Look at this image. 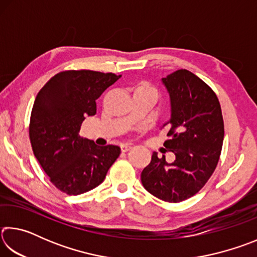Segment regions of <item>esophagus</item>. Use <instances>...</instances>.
I'll list each match as a JSON object with an SVG mask.
<instances>
[{
    "instance_id": "1",
    "label": "esophagus",
    "mask_w": 257,
    "mask_h": 257,
    "mask_svg": "<svg viewBox=\"0 0 257 257\" xmlns=\"http://www.w3.org/2000/svg\"><path fill=\"white\" fill-rule=\"evenodd\" d=\"M121 151L122 152H128L129 150L133 149V145L132 144H121Z\"/></svg>"
}]
</instances>
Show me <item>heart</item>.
<instances>
[{
  "label": "heart",
  "instance_id": "b5f03b06",
  "mask_svg": "<svg viewBox=\"0 0 257 257\" xmlns=\"http://www.w3.org/2000/svg\"><path fill=\"white\" fill-rule=\"evenodd\" d=\"M138 89H146V90H151V92H153L156 94V90L153 88V87L150 86L149 84H142L141 86L138 87Z\"/></svg>",
  "mask_w": 257,
  "mask_h": 257
}]
</instances>
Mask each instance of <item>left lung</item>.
<instances>
[{"mask_svg": "<svg viewBox=\"0 0 257 257\" xmlns=\"http://www.w3.org/2000/svg\"><path fill=\"white\" fill-rule=\"evenodd\" d=\"M161 81L171 111L163 124L171 125L164 146L176 160L168 163L164 155L153 152L141 179L155 197L178 203L198 193L215 170L224 137L223 118L215 93L193 72L180 69Z\"/></svg>", "mask_w": 257, "mask_h": 257, "instance_id": "1", "label": "left lung"}]
</instances>
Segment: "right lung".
Wrapping results in <instances>:
<instances>
[{"label": "right lung", "mask_w": 257, "mask_h": 257, "mask_svg": "<svg viewBox=\"0 0 257 257\" xmlns=\"http://www.w3.org/2000/svg\"><path fill=\"white\" fill-rule=\"evenodd\" d=\"M121 75L92 70L60 72L35 99L29 124L34 155L56 188L68 195L94 189L120 155L79 136L82 121L96 114V99Z\"/></svg>", "instance_id": "add662e5"}]
</instances>
